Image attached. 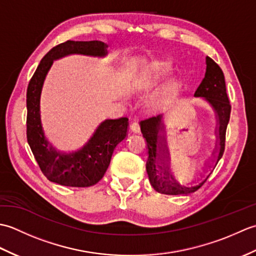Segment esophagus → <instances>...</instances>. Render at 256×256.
Wrapping results in <instances>:
<instances>
[{"label": "esophagus", "instance_id": "obj_1", "mask_svg": "<svg viewBox=\"0 0 256 256\" xmlns=\"http://www.w3.org/2000/svg\"><path fill=\"white\" fill-rule=\"evenodd\" d=\"M131 130H132L133 133H136V134L140 133V124H138V122H133V123H132Z\"/></svg>", "mask_w": 256, "mask_h": 256}]
</instances>
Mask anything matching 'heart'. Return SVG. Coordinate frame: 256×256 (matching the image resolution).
<instances>
[{
  "label": "heart",
  "instance_id": "b5f03b06",
  "mask_svg": "<svg viewBox=\"0 0 256 256\" xmlns=\"http://www.w3.org/2000/svg\"><path fill=\"white\" fill-rule=\"evenodd\" d=\"M172 64L168 62H154L150 64L148 67L144 68L138 76V84L143 89H150L154 86L157 82L165 78L172 72ZM182 89V81L174 78L162 86L160 91L158 99L160 101H170L175 98L178 92Z\"/></svg>",
  "mask_w": 256,
  "mask_h": 256
}]
</instances>
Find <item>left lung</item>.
<instances>
[{"instance_id":"8db88e82","label":"left lung","mask_w":256,"mask_h":256,"mask_svg":"<svg viewBox=\"0 0 256 256\" xmlns=\"http://www.w3.org/2000/svg\"><path fill=\"white\" fill-rule=\"evenodd\" d=\"M206 74L200 84L198 89L196 90L194 96L204 99L216 116V148L210 162H204L206 175L201 176L198 184L194 186H184L180 184L176 178L174 177L170 170V154L168 150L164 116L158 114L156 116L143 120L140 122V132L148 143V158L146 162V172H148L150 182L153 188L160 194H188L198 190L204 182L208 179L212 170L218 164V162L224 155L226 131L228 123L230 120L231 106L229 98L226 90L224 76L221 68L210 57L206 58ZM206 169H210L208 172Z\"/></svg>"}]
</instances>
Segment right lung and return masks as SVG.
<instances>
[{
  "instance_id": "right-lung-1",
  "label": "right lung",
  "mask_w": 256,
  "mask_h": 256,
  "mask_svg": "<svg viewBox=\"0 0 256 256\" xmlns=\"http://www.w3.org/2000/svg\"><path fill=\"white\" fill-rule=\"evenodd\" d=\"M106 42L99 40L66 42L54 47L38 64L26 94L27 142L48 180L68 187H89L104 175L114 150L128 136V118H106L82 148L69 152L58 150L47 140L40 120V94L46 76L54 60L72 54L104 57Z\"/></svg>"
}]
</instances>
